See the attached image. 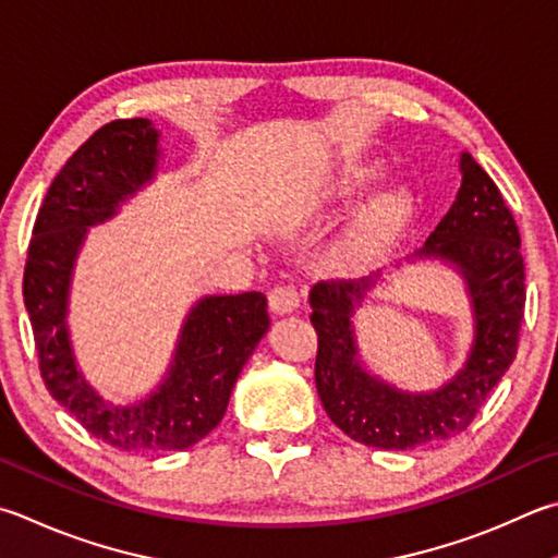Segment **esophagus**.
Listing matches in <instances>:
<instances>
[{"label": "esophagus", "instance_id": "esophagus-1", "mask_svg": "<svg viewBox=\"0 0 558 558\" xmlns=\"http://www.w3.org/2000/svg\"><path fill=\"white\" fill-rule=\"evenodd\" d=\"M268 302L276 314H290L300 307V292L292 286H276L270 290Z\"/></svg>", "mask_w": 558, "mask_h": 558}]
</instances>
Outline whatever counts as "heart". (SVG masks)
Segmentation results:
<instances>
[{
	"label": "heart",
	"mask_w": 558,
	"mask_h": 558,
	"mask_svg": "<svg viewBox=\"0 0 558 558\" xmlns=\"http://www.w3.org/2000/svg\"><path fill=\"white\" fill-rule=\"evenodd\" d=\"M383 178V166L361 160L333 173L322 190V199L329 205H343L371 190ZM417 202L408 187H385L373 195L347 227L341 229L329 253L331 266L341 272H363L376 266L398 246L410 229Z\"/></svg>",
	"instance_id": "1"
}]
</instances>
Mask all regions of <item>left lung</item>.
<instances>
[{
    "instance_id": "left-lung-1",
    "label": "left lung",
    "mask_w": 558,
    "mask_h": 558,
    "mask_svg": "<svg viewBox=\"0 0 558 558\" xmlns=\"http://www.w3.org/2000/svg\"><path fill=\"white\" fill-rule=\"evenodd\" d=\"M461 187L447 217L410 260H441L465 282L473 343L453 378L429 392L400 390L361 361L353 314L383 280H331L310 290L319 337L314 383L329 420L366 447L408 451L461 434L518 353L524 317L520 231L490 175L461 154Z\"/></svg>"
}]
</instances>
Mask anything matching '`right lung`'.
Instances as JSON below:
<instances>
[{
	"label": "right lung",
	"instance_id": "right-lung-1",
	"mask_svg": "<svg viewBox=\"0 0 558 558\" xmlns=\"http://www.w3.org/2000/svg\"><path fill=\"white\" fill-rule=\"evenodd\" d=\"M160 134L150 119H117L95 131L50 182L24 268V305L48 392L119 451H182L225 417L239 373L268 331L263 292L207 295L182 322L173 361L146 398L105 400L77 366L68 329L70 286L89 227L105 225L156 178Z\"/></svg>",
	"mask_w": 558,
	"mask_h": 558
}]
</instances>
